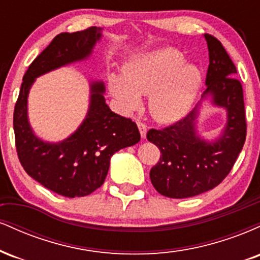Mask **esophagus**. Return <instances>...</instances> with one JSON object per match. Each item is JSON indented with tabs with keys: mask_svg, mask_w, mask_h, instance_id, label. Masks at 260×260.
<instances>
[{
	"mask_svg": "<svg viewBox=\"0 0 260 260\" xmlns=\"http://www.w3.org/2000/svg\"><path fill=\"white\" fill-rule=\"evenodd\" d=\"M138 129L140 132V137L145 138L147 137V126L144 123H142V122H138Z\"/></svg>",
	"mask_w": 260,
	"mask_h": 260,
	"instance_id": "esophagus-1",
	"label": "esophagus"
}]
</instances>
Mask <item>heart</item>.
<instances>
[{
    "mask_svg": "<svg viewBox=\"0 0 260 260\" xmlns=\"http://www.w3.org/2000/svg\"><path fill=\"white\" fill-rule=\"evenodd\" d=\"M110 91L121 110L131 113L149 94V110L155 120L174 123L189 112L202 86V72L186 63L183 55L172 47L144 53L126 64L123 76L112 74Z\"/></svg>",
    "mask_w": 260,
    "mask_h": 260,
    "instance_id": "b5f03b06",
    "label": "heart"
}]
</instances>
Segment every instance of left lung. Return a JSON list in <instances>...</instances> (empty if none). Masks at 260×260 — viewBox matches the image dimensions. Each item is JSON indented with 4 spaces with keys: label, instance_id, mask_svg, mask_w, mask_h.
Segmentation results:
<instances>
[{
    "label": "left lung",
    "instance_id": "8db88e82",
    "mask_svg": "<svg viewBox=\"0 0 260 260\" xmlns=\"http://www.w3.org/2000/svg\"><path fill=\"white\" fill-rule=\"evenodd\" d=\"M209 50L207 90L201 103L184 118L165 129H150L149 142L160 149V160L150 170V180L160 194L189 198L213 189L229 175L246 140L242 85L235 78L234 62L216 38L204 34ZM226 111V123L214 140L198 132L202 103Z\"/></svg>",
    "mask_w": 260,
    "mask_h": 260
}]
</instances>
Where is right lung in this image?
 Returning <instances> with one entry per match:
<instances>
[{"label":"right lung","instance_id":"1","mask_svg":"<svg viewBox=\"0 0 260 260\" xmlns=\"http://www.w3.org/2000/svg\"><path fill=\"white\" fill-rule=\"evenodd\" d=\"M101 38L103 29L96 26L58 34L29 66L14 107L16 148L23 169L45 188L68 198L90 194L104 183L112 155L140 140L138 127L110 110L103 80H89L90 98L84 120L66 139L46 142L29 122V91L38 77L90 57Z\"/></svg>","mask_w":260,"mask_h":260}]
</instances>
